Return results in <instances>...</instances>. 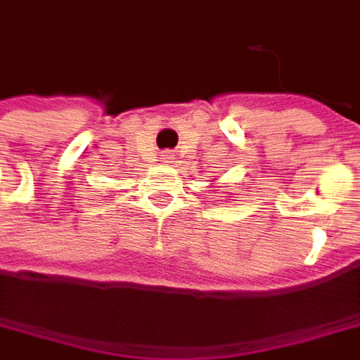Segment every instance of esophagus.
Here are the masks:
<instances>
[{
  "instance_id": "esophagus-1",
  "label": "esophagus",
  "mask_w": 360,
  "mask_h": 360,
  "mask_svg": "<svg viewBox=\"0 0 360 360\" xmlns=\"http://www.w3.org/2000/svg\"><path fill=\"white\" fill-rule=\"evenodd\" d=\"M160 157H162V160H165V162H171V160H173V153H169V150H165V153H162Z\"/></svg>"
}]
</instances>
